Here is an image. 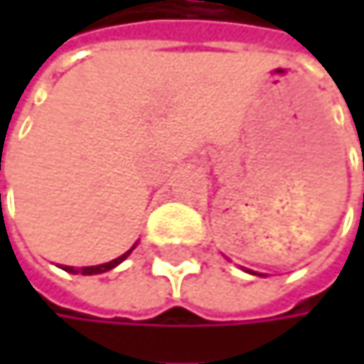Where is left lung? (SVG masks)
<instances>
[{
    "label": "left lung",
    "mask_w": 364,
    "mask_h": 364,
    "mask_svg": "<svg viewBox=\"0 0 364 364\" xmlns=\"http://www.w3.org/2000/svg\"><path fill=\"white\" fill-rule=\"evenodd\" d=\"M249 272H251V269H249ZM251 274H255V272H251ZM259 276H261V274H259Z\"/></svg>",
    "instance_id": "left-lung-1"
}]
</instances>
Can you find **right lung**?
<instances>
[{
  "instance_id": "right-lung-1",
  "label": "right lung",
  "mask_w": 364,
  "mask_h": 364,
  "mask_svg": "<svg viewBox=\"0 0 364 364\" xmlns=\"http://www.w3.org/2000/svg\"><path fill=\"white\" fill-rule=\"evenodd\" d=\"M134 249V247H132ZM132 249L130 251H126V253L122 255V257H117V259H113V261H109V263H101V265H88V267H71V265H65L63 269L65 272H69V274H84V276H92V274H103V272H109V269H113L115 265H119L128 255L132 253Z\"/></svg>"
}]
</instances>
